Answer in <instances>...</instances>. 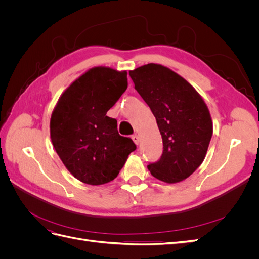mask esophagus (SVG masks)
I'll use <instances>...</instances> for the list:
<instances>
[{
  "label": "esophagus",
  "instance_id": "1",
  "mask_svg": "<svg viewBox=\"0 0 259 259\" xmlns=\"http://www.w3.org/2000/svg\"><path fill=\"white\" fill-rule=\"evenodd\" d=\"M132 139H133V142H134L136 145H138V143H139V137H138L137 135H133V136H132Z\"/></svg>",
  "mask_w": 259,
  "mask_h": 259
}]
</instances>
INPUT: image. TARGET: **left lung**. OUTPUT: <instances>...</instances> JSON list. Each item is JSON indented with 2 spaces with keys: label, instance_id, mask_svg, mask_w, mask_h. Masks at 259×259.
<instances>
[{
  "label": "left lung",
  "instance_id": "8db88e82",
  "mask_svg": "<svg viewBox=\"0 0 259 259\" xmlns=\"http://www.w3.org/2000/svg\"><path fill=\"white\" fill-rule=\"evenodd\" d=\"M135 90L150 107L163 140V153L148 169L156 179L176 184L204 160L213 134L208 108L183 76L167 67L148 64L131 70Z\"/></svg>",
  "mask_w": 259,
  "mask_h": 259
}]
</instances>
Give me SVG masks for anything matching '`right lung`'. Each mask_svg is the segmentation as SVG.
I'll list each match as a JSON object with an SVG mask.
<instances>
[{
    "instance_id": "right-lung-1",
    "label": "right lung",
    "mask_w": 259,
    "mask_h": 259,
    "mask_svg": "<svg viewBox=\"0 0 259 259\" xmlns=\"http://www.w3.org/2000/svg\"><path fill=\"white\" fill-rule=\"evenodd\" d=\"M126 89V71L94 67L69 85L54 108L52 144L66 168L84 184L111 182L136 149L107 115Z\"/></svg>"
}]
</instances>
